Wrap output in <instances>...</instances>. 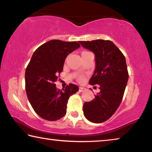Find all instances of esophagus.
<instances>
[{"mask_svg":"<svg viewBox=\"0 0 152 152\" xmlns=\"http://www.w3.org/2000/svg\"><path fill=\"white\" fill-rule=\"evenodd\" d=\"M85 90V88L84 87H81V86H80V87L79 88V91H80V92H83V91Z\"/></svg>","mask_w":152,"mask_h":152,"instance_id":"obj_1","label":"esophagus"}]
</instances>
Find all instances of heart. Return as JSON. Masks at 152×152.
I'll list each match as a JSON object with an SVG mask.
<instances>
[{
	"label": "heart",
	"instance_id": "1",
	"mask_svg": "<svg viewBox=\"0 0 152 152\" xmlns=\"http://www.w3.org/2000/svg\"><path fill=\"white\" fill-rule=\"evenodd\" d=\"M86 52H88V51H83V52H82V53H86ZM83 79H84V78H83V76H79V77H78V80H79L83 81Z\"/></svg>",
	"mask_w": 152,
	"mask_h": 152
}]
</instances>
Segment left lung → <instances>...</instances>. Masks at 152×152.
<instances>
[{
    "mask_svg": "<svg viewBox=\"0 0 152 152\" xmlns=\"http://www.w3.org/2000/svg\"><path fill=\"white\" fill-rule=\"evenodd\" d=\"M95 55V69L89 84L99 85L100 92L83 105L86 118L94 123L106 121L114 114L123 98L129 79L126 59L110 40L79 41Z\"/></svg>",
    "mask_w": 152,
    "mask_h": 152,
    "instance_id": "obj_1",
    "label": "left lung"
}]
</instances>
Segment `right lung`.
<instances>
[{"instance_id": "1", "label": "right lung", "mask_w": 152, "mask_h": 152, "mask_svg": "<svg viewBox=\"0 0 152 152\" xmlns=\"http://www.w3.org/2000/svg\"><path fill=\"white\" fill-rule=\"evenodd\" d=\"M80 47L77 42L51 40L35 50L26 69V91L34 110L42 118L55 121L66 114L69 97L78 91L69 84L61 90L54 83L66 57Z\"/></svg>"}]
</instances>
